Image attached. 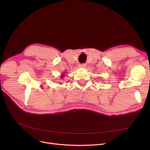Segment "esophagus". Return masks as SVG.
I'll return each instance as SVG.
<instances>
[{
	"label": "esophagus",
	"mask_w": 150,
	"mask_h": 150,
	"mask_svg": "<svg viewBox=\"0 0 150 150\" xmlns=\"http://www.w3.org/2000/svg\"><path fill=\"white\" fill-rule=\"evenodd\" d=\"M78 66L81 68H85L86 67V64H84V63H82V64H79Z\"/></svg>",
	"instance_id": "esophagus-1"
}]
</instances>
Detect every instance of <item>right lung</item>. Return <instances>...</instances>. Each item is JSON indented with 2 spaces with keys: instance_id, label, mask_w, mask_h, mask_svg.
<instances>
[{
  "instance_id": "1",
  "label": "right lung",
  "mask_w": 150,
  "mask_h": 150,
  "mask_svg": "<svg viewBox=\"0 0 150 150\" xmlns=\"http://www.w3.org/2000/svg\"><path fill=\"white\" fill-rule=\"evenodd\" d=\"M63 77H64V76H63V75H62V76H61V78H63Z\"/></svg>"
}]
</instances>
